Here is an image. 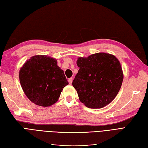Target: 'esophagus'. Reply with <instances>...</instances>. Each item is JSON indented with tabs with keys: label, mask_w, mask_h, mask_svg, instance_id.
I'll return each mask as SVG.
<instances>
[{
	"label": "esophagus",
	"mask_w": 148,
	"mask_h": 148,
	"mask_svg": "<svg viewBox=\"0 0 148 148\" xmlns=\"http://www.w3.org/2000/svg\"><path fill=\"white\" fill-rule=\"evenodd\" d=\"M72 82H73V78H70L69 79V82L70 84H71V83H72Z\"/></svg>",
	"instance_id": "esophagus-1"
}]
</instances>
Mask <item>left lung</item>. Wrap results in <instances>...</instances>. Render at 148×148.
Returning a JSON list of instances; mask_svg holds the SVG:
<instances>
[{"instance_id":"8db88e82","label":"left lung","mask_w":148,"mask_h":148,"mask_svg":"<svg viewBox=\"0 0 148 148\" xmlns=\"http://www.w3.org/2000/svg\"><path fill=\"white\" fill-rule=\"evenodd\" d=\"M79 68L72 85L79 99L88 108L101 109L117 96L122 86L123 73L115 56L99 52L77 60Z\"/></svg>"}]
</instances>
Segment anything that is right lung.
<instances>
[{
	"label": "right lung",
	"instance_id": "obj_1",
	"mask_svg": "<svg viewBox=\"0 0 148 148\" xmlns=\"http://www.w3.org/2000/svg\"><path fill=\"white\" fill-rule=\"evenodd\" d=\"M19 79L26 97L42 107L55 104L63 88L69 84L57 60L44 55L34 56L26 60L20 70Z\"/></svg>",
	"mask_w": 148,
	"mask_h": 148
}]
</instances>
